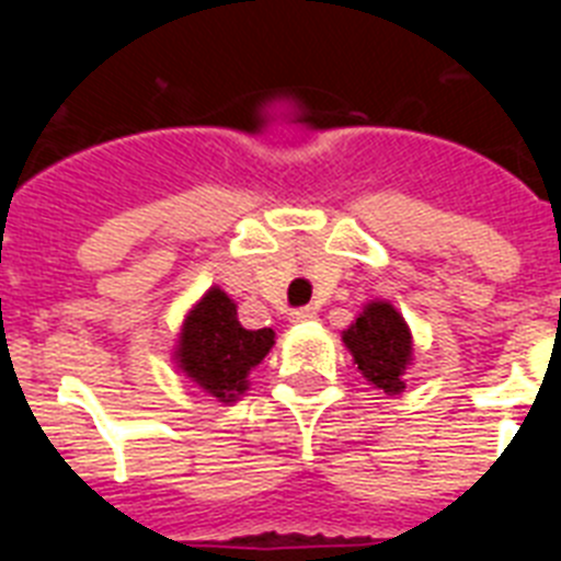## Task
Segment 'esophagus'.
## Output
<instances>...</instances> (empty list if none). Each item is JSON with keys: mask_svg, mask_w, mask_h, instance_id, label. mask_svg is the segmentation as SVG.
Returning <instances> with one entry per match:
<instances>
[{"mask_svg": "<svg viewBox=\"0 0 561 561\" xmlns=\"http://www.w3.org/2000/svg\"><path fill=\"white\" fill-rule=\"evenodd\" d=\"M311 320H317L314 306H304V309L291 311V323H311Z\"/></svg>", "mask_w": 561, "mask_h": 561, "instance_id": "1", "label": "esophagus"}]
</instances>
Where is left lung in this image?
<instances>
[{
  "label": "left lung",
  "mask_w": 561,
  "mask_h": 561,
  "mask_svg": "<svg viewBox=\"0 0 561 561\" xmlns=\"http://www.w3.org/2000/svg\"><path fill=\"white\" fill-rule=\"evenodd\" d=\"M342 342L374 388L388 396H399L404 390V370L413 359V336L404 317L388 300L365 306L354 323L342 331Z\"/></svg>",
  "instance_id": "8db88e82"
}]
</instances>
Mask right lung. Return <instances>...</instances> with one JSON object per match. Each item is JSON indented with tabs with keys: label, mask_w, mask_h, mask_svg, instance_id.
Wrapping results in <instances>:
<instances>
[{
	"label": "right lung",
	"mask_w": 561,
	"mask_h": 561,
	"mask_svg": "<svg viewBox=\"0 0 561 561\" xmlns=\"http://www.w3.org/2000/svg\"><path fill=\"white\" fill-rule=\"evenodd\" d=\"M275 345V331H250L238 323L230 295L213 286L187 311L180 345L173 351L176 368L205 393L230 404L250 390V370L261 365Z\"/></svg>",
	"instance_id": "1"
}]
</instances>
